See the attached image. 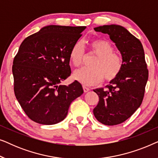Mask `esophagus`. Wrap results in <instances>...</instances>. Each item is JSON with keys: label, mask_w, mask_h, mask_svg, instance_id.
Masks as SVG:
<instances>
[{"label": "esophagus", "mask_w": 158, "mask_h": 158, "mask_svg": "<svg viewBox=\"0 0 158 158\" xmlns=\"http://www.w3.org/2000/svg\"><path fill=\"white\" fill-rule=\"evenodd\" d=\"M83 91L85 92V93L89 91V90H90V88H88V87H86L85 85H83Z\"/></svg>", "instance_id": "1"}]
</instances>
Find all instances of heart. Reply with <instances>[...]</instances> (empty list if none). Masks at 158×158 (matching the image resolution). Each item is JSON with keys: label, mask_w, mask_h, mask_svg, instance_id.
I'll list each match as a JSON object with an SVG mask.
<instances>
[{"label": "heart", "mask_w": 158, "mask_h": 158, "mask_svg": "<svg viewBox=\"0 0 158 158\" xmlns=\"http://www.w3.org/2000/svg\"><path fill=\"white\" fill-rule=\"evenodd\" d=\"M90 51L96 54L97 57L92 63L93 67H84L75 70L74 78L86 85H96L104 77L105 81H113L122 72L124 61L121 55L114 52L113 44L109 40L99 39L89 43ZM85 57V48L81 41H77L71 47L69 59L75 67L83 63Z\"/></svg>", "instance_id": "obj_1"}]
</instances>
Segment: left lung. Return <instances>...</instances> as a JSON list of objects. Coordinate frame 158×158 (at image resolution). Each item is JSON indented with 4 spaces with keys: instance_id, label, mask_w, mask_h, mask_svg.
<instances>
[{
    "instance_id": "8db88e82",
    "label": "left lung",
    "mask_w": 158,
    "mask_h": 158,
    "mask_svg": "<svg viewBox=\"0 0 158 158\" xmlns=\"http://www.w3.org/2000/svg\"><path fill=\"white\" fill-rule=\"evenodd\" d=\"M94 30L109 34L122 54L124 67L106 89L94 90L99 97L94 114L105 125L119 124L137 111L143 100L148 79L144 49L141 42L122 26L104 25Z\"/></svg>"
}]
</instances>
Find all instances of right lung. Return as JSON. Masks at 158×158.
<instances>
[{
    "label": "right lung",
    "instance_id": "add662e5",
    "mask_svg": "<svg viewBox=\"0 0 158 158\" xmlns=\"http://www.w3.org/2000/svg\"><path fill=\"white\" fill-rule=\"evenodd\" d=\"M85 27L47 26L21 43L13 62L14 94L30 119L41 124L59 123L72 101L83 93L75 81L59 85L70 76L69 53Z\"/></svg>",
    "mask_w": 158,
    "mask_h": 158
}]
</instances>
